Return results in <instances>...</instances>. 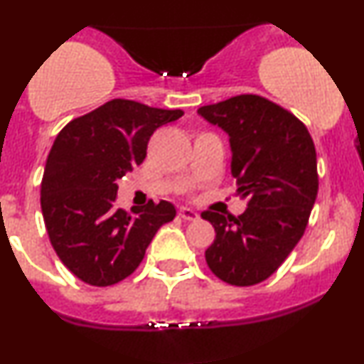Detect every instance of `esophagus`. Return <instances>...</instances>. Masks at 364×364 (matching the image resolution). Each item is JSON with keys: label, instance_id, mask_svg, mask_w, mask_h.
Returning <instances> with one entry per match:
<instances>
[{"label": "esophagus", "instance_id": "1", "mask_svg": "<svg viewBox=\"0 0 364 364\" xmlns=\"http://www.w3.org/2000/svg\"><path fill=\"white\" fill-rule=\"evenodd\" d=\"M179 217L185 220H196L198 219V214L190 207H179Z\"/></svg>", "mask_w": 364, "mask_h": 364}]
</instances>
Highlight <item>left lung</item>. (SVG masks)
<instances>
[{
	"label": "left lung",
	"instance_id": "8db88e82",
	"mask_svg": "<svg viewBox=\"0 0 364 364\" xmlns=\"http://www.w3.org/2000/svg\"><path fill=\"white\" fill-rule=\"evenodd\" d=\"M229 135L241 215L205 210L215 229L208 269L231 286L269 279L301 240L318 193L316 152L304 124L269 99L243 94L198 109Z\"/></svg>",
	"mask_w": 364,
	"mask_h": 364
}]
</instances>
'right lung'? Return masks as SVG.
<instances>
[{
	"label": "right lung",
	"instance_id": "obj_1",
	"mask_svg": "<svg viewBox=\"0 0 364 364\" xmlns=\"http://www.w3.org/2000/svg\"><path fill=\"white\" fill-rule=\"evenodd\" d=\"M181 116V109L112 99L58 133L41 208L54 252L80 281L106 287L127 279L159 228L174 219L176 208L166 200L129 212L116 208V181L141 164L152 133Z\"/></svg>",
	"mask_w": 364,
	"mask_h": 364
}]
</instances>
